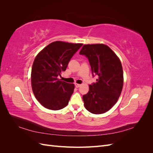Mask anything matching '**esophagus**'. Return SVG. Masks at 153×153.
I'll list each match as a JSON object with an SVG mask.
<instances>
[{
    "mask_svg": "<svg viewBox=\"0 0 153 153\" xmlns=\"http://www.w3.org/2000/svg\"><path fill=\"white\" fill-rule=\"evenodd\" d=\"M75 87H76V88H78V87H80L81 86L80 84H75Z\"/></svg>",
    "mask_w": 153,
    "mask_h": 153,
    "instance_id": "34e87169",
    "label": "esophagus"
}]
</instances>
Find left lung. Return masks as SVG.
<instances>
[{"label": "left lung", "instance_id": "left-lung-1", "mask_svg": "<svg viewBox=\"0 0 153 153\" xmlns=\"http://www.w3.org/2000/svg\"><path fill=\"white\" fill-rule=\"evenodd\" d=\"M89 60L92 76L96 82L89 85L83 96L85 108L92 114L107 112L116 103L123 87V71L121 61L108 46L84 45L79 53Z\"/></svg>", "mask_w": 153, "mask_h": 153}]
</instances>
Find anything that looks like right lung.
<instances>
[{"mask_svg":"<svg viewBox=\"0 0 153 153\" xmlns=\"http://www.w3.org/2000/svg\"><path fill=\"white\" fill-rule=\"evenodd\" d=\"M82 46L54 41L37 55L31 71L32 89L36 98L45 108L58 110L68 104L75 85L58 78Z\"/></svg>","mask_w":153,"mask_h":153,"instance_id":"right-lung-1","label":"right lung"}]
</instances>
